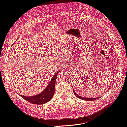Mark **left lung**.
Listing matches in <instances>:
<instances>
[{
    "label": "left lung",
    "mask_w": 127,
    "mask_h": 127,
    "mask_svg": "<svg viewBox=\"0 0 127 127\" xmlns=\"http://www.w3.org/2000/svg\"><path fill=\"white\" fill-rule=\"evenodd\" d=\"M74 93L75 95L77 96L78 98H79L80 99H83V100H88V101H91V100H94L95 99H98L99 98H100V97H98V98H84V97H82V96H80V95H78V94H77V93H75V92H74Z\"/></svg>",
    "instance_id": "8db88e82"
}]
</instances>
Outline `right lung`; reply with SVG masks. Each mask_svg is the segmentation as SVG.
Here are the masks:
<instances>
[{
    "mask_svg": "<svg viewBox=\"0 0 127 127\" xmlns=\"http://www.w3.org/2000/svg\"><path fill=\"white\" fill-rule=\"evenodd\" d=\"M58 71L56 74L54 75L52 80H50L49 84L46 88L41 93L36 95L32 96H25L20 95L22 97L29 103L34 104H43L44 103L48 102L53 96L54 94L55 84H56L57 75L59 72Z\"/></svg>",
    "mask_w": 127,
    "mask_h": 127,
    "instance_id": "add662e5",
    "label": "right lung"
}]
</instances>
